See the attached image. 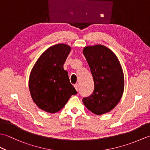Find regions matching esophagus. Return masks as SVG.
Listing matches in <instances>:
<instances>
[{
    "label": "esophagus",
    "mask_w": 150,
    "mask_h": 150,
    "mask_svg": "<svg viewBox=\"0 0 150 150\" xmlns=\"http://www.w3.org/2000/svg\"><path fill=\"white\" fill-rule=\"evenodd\" d=\"M74 87H75V90H77V91H79V85L78 84H75V85H74Z\"/></svg>",
    "instance_id": "1"
}]
</instances>
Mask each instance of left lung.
Wrapping results in <instances>:
<instances>
[{"instance_id": "left-lung-1", "label": "left lung", "mask_w": 150, "mask_h": 150, "mask_svg": "<svg viewBox=\"0 0 150 150\" xmlns=\"http://www.w3.org/2000/svg\"><path fill=\"white\" fill-rule=\"evenodd\" d=\"M94 81V90L82 99L92 113L100 115L109 112L119 103L124 88V73L119 60L107 47L98 45L83 49Z\"/></svg>"}]
</instances>
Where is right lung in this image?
<instances>
[{
	"instance_id": "obj_1",
	"label": "right lung",
	"mask_w": 150,
	"mask_h": 150,
	"mask_svg": "<svg viewBox=\"0 0 150 150\" xmlns=\"http://www.w3.org/2000/svg\"><path fill=\"white\" fill-rule=\"evenodd\" d=\"M71 47L58 44L49 47L31 69L29 89L31 98L40 109L54 113L65 106L72 95L77 93L70 83L63 65Z\"/></svg>"
}]
</instances>
